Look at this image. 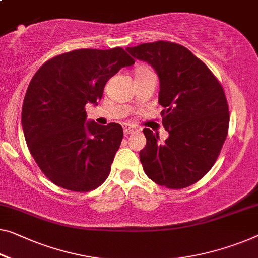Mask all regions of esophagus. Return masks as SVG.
Returning <instances> with one entry per match:
<instances>
[{"label":"esophagus","mask_w":258,"mask_h":258,"mask_svg":"<svg viewBox=\"0 0 258 258\" xmlns=\"http://www.w3.org/2000/svg\"><path fill=\"white\" fill-rule=\"evenodd\" d=\"M122 128H124L125 136H128V134H132L138 131L137 127H134L133 125H130V124H124L122 125Z\"/></svg>","instance_id":"esophagus-1"}]
</instances>
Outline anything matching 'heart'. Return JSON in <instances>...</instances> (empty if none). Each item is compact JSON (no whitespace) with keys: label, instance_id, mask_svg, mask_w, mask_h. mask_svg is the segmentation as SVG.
Here are the masks:
<instances>
[{"label":"heart","instance_id":"obj_1","mask_svg":"<svg viewBox=\"0 0 258 258\" xmlns=\"http://www.w3.org/2000/svg\"><path fill=\"white\" fill-rule=\"evenodd\" d=\"M148 73H152V71L146 66H139L136 69V76L137 75H145V74H148Z\"/></svg>","mask_w":258,"mask_h":258}]
</instances>
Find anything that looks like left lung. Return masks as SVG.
<instances>
[{"mask_svg":"<svg viewBox=\"0 0 258 258\" xmlns=\"http://www.w3.org/2000/svg\"><path fill=\"white\" fill-rule=\"evenodd\" d=\"M126 51L159 75L161 116L169 133L160 142L152 130H144L147 144L140 151L142 168L161 186H190L213 167L227 137L225 91L209 67L182 45L160 40Z\"/></svg>","mask_w":258,"mask_h":258,"instance_id":"8db88e82","label":"left lung"}]
</instances>
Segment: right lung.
I'll return each mask as SVG.
<instances>
[{
  "label": "right lung",
  "mask_w": 258,
  "mask_h": 258,
  "mask_svg": "<svg viewBox=\"0 0 258 258\" xmlns=\"http://www.w3.org/2000/svg\"><path fill=\"white\" fill-rule=\"evenodd\" d=\"M134 60L121 47L75 49L38 69L22 109L24 137L38 167L63 189L98 187L111 170L122 127L87 120L84 106L97 105L107 81Z\"/></svg>",
  "instance_id": "add662e5"
}]
</instances>
